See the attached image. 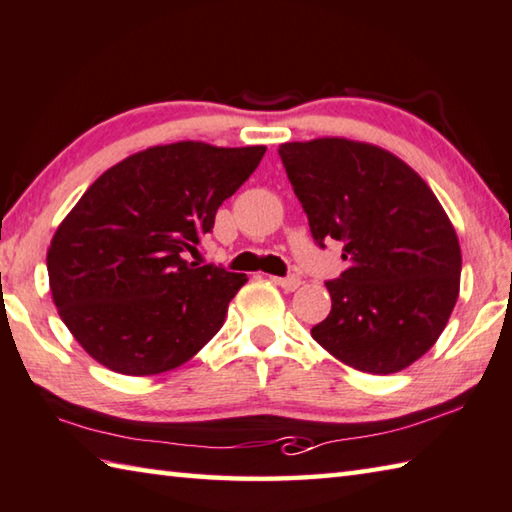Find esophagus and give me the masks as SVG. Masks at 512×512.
Returning a JSON list of instances; mask_svg holds the SVG:
<instances>
[{
	"mask_svg": "<svg viewBox=\"0 0 512 512\" xmlns=\"http://www.w3.org/2000/svg\"><path fill=\"white\" fill-rule=\"evenodd\" d=\"M275 284H280L284 291H295V288H300L302 280L297 275H286V277H275Z\"/></svg>",
	"mask_w": 512,
	"mask_h": 512,
	"instance_id": "esophagus-1",
	"label": "esophagus"
}]
</instances>
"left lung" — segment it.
Instances as JSON below:
<instances>
[{"instance_id":"8db88e82","label":"left lung","mask_w":512,"mask_h":512,"mask_svg":"<svg viewBox=\"0 0 512 512\" xmlns=\"http://www.w3.org/2000/svg\"><path fill=\"white\" fill-rule=\"evenodd\" d=\"M311 235L342 241L331 313L313 340L345 365L394 374L430 349L459 297L461 248L427 183L398 156L347 138L280 145Z\"/></svg>"}]
</instances>
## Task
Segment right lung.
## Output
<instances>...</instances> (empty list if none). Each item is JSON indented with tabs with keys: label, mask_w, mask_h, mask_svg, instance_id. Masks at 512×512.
I'll return each mask as SVG.
<instances>
[{
	"label": "right lung",
	"mask_w": 512,
	"mask_h": 512,
	"mask_svg": "<svg viewBox=\"0 0 512 512\" xmlns=\"http://www.w3.org/2000/svg\"><path fill=\"white\" fill-rule=\"evenodd\" d=\"M264 152L156 145L91 183L46 253L53 302L91 358L118 374H163L221 329L246 275L199 266L188 253Z\"/></svg>",
	"instance_id": "add662e5"
}]
</instances>
